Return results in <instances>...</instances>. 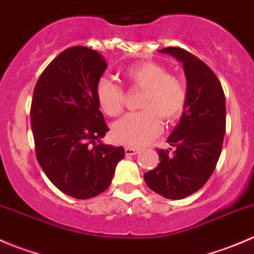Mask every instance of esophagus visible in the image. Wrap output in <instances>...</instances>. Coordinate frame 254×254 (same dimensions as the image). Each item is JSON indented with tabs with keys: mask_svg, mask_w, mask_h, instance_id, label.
Returning a JSON list of instances; mask_svg holds the SVG:
<instances>
[{
	"mask_svg": "<svg viewBox=\"0 0 254 254\" xmlns=\"http://www.w3.org/2000/svg\"><path fill=\"white\" fill-rule=\"evenodd\" d=\"M139 148H134V147H125V153L127 156H134L136 153H139Z\"/></svg>",
	"mask_w": 254,
	"mask_h": 254,
	"instance_id": "obj_1",
	"label": "esophagus"
}]
</instances>
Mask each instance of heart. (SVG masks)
<instances>
[{
  "instance_id": "obj_1",
  "label": "heart",
  "mask_w": 254,
  "mask_h": 254,
  "mask_svg": "<svg viewBox=\"0 0 254 254\" xmlns=\"http://www.w3.org/2000/svg\"><path fill=\"white\" fill-rule=\"evenodd\" d=\"M122 76L135 88L142 89L139 108L142 112L131 113L115 122L112 137L117 143L127 146L145 145L158 134L161 123L176 120L186 106L187 89L183 82L167 68L150 61L136 63L123 70ZM96 98L99 108L109 117H117L124 107V92L111 79L102 77L97 82Z\"/></svg>"
}]
</instances>
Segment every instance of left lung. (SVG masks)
<instances>
[{"label":"left lung","mask_w":254,"mask_h":254,"mask_svg":"<svg viewBox=\"0 0 254 254\" xmlns=\"http://www.w3.org/2000/svg\"><path fill=\"white\" fill-rule=\"evenodd\" d=\"M160 53L183 65L187 99L181 120L167 139L175 151L157 150L160 163L143 178L163 198L178 200L198 191L214 172L226 130V104L219 78L200 59L181 48Z\"/></svg>","instance_id":"left-lung-1"}]
</instances>
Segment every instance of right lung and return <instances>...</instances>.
I'll return each instance as SVG.
<instances>
[{
    "mask_svg": "<svg viewBox=\"0 0 254 254\" xmlns=\"http://www.w3.org/2000/svg\"><path fill=\"white\" fill-rule=\"evenodd\" d=\"M107 66L98 51L66 49L43 71L33 94L30 125L38 162L56 188L76 199L103 193L125 156L122 146L101 140L109 129L96 86Z\"/></svg>",
    "mask_w": 254,
    "mask_h": 254,
    "instance_id": "add662e5",
    "label": "right lung"
}]
</instances>
